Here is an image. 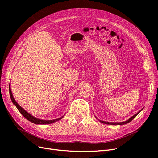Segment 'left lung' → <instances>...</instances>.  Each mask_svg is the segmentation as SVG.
<instances>
[{"instance_id":"1","label":"left lung","mask_w":158,"mask_h":158,"mask_svg":"<svg viewBox=\"0 0 158 158\" xmlns=\"http://www.w3.org/2000/svg\"><path fill=\"white\" fill-rule=\"evenodd\" d=\"M140 112V111H139ZM139 112L138 113H137L136 114H135V115L134 116H132L131 118H130L128 119V120H127V121H125V122H122V123H109V122H106V121H99L101 123H104V124H107V125H125V124H127V123H128L129 122H131L132 119L134 118H135L136 116H137V114L139 113Z\"/></svg>"}]
</instances>
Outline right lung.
<instances>
[{
	"label": "right lung",
	"instance_id": "right-lung-1",
	"mask_svg": "<svg viewBox=\"0 0 158 158\" xmlns=\"http://www.w3.org/2000/svg\"><path fill=\"white\" fill-rule=\"evenodd\" d=\"M9 93H10V98H11V100L12 103L15 105L16 107H17V109H18V111H20L21 113V114H22V115L26 119H27L28 121H31V123H35V124H40V125H46V124H51V123H53L57 121L60 120V119H61L62 118H63L64 116L61 117L60 118H59L57 119H55V120H51V121H45V120H41V119H39V118H37L34 117H33L32 115H31V114L30 113H28L27 112H26L24 109H22L19 105L16 103V102L14 100L13 96H12V92H11V89H10V85H9Z\"/></svg>",
	"mask_w": 158,
	"mask_h": 158
}]
</instances>
